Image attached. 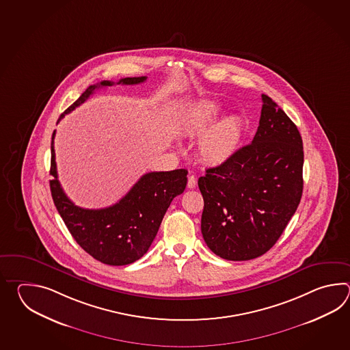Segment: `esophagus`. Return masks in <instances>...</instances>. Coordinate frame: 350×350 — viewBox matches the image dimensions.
I'll use <instances>...</instances> for the list:
<instances>
[{"instance_id":"34e87169","label":"esophagus","mask_w":350,"mask_h":350,"mask_svg":"<svg viewBox=\"0 0 350 350\" xmlns=\"http://www.w3.org/2000/svg\"><path fill=\"white\" fill-rule=\"evenodd\" d=\"M196 186V178L193 175H190L187 178V187L189 189H193Z\"/></svg>"}]
</instances>
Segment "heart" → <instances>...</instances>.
Segmentation results:
<instances>
[{
	"label": "heart",
	"instance_id": "obj_1",
	"mask_svg": "<svg viewBox=\"0 0 350 350\" xmlns=\"http://www.w3.org/2000/svg\"><path fill=\"white\" fill-rule=\"evenodd\" d=\"M221 106L214 100H201L186 112V135L200 139L199 157L208 165H223L238 154L245 137L244 121L235 115L225 116L215 124Z\"/></svg>",
	"mask_w": 350,
	"mask_h": 350
}]
</instances>
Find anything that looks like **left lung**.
Masks as SVG:
<instances>
[{
	"mask_svg": "<svg viewBox=\"0 0 350 350\" xmlns=\"http://www.w3.org/2000/svg\"><path fill=\"white\" fill-rule=\"evenodd\" d=\"M253 142L230 161L206 170L201 232L226 260H252L270 250L303 193V140L295 124L267 95Z\"/></svg>",
	"mask_w": 350,
	"mask_h": 350,
	"instance_id": "left-lung-1",
	"label": "left lung"
}]
</instances>
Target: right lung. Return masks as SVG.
Returning a JSON list of instances; mask_svg holds the SVG:
<instances>
[{"mask_svg": "<svg viewBox=\"0 0 350 350\" xmlns=\"http://www.w3.org/2000/svg\"><path fill=\"white\" fill-rule=\"evenodd\" d=\"M145 80L146 76L125 77L116 83L137 85ZM112 85L115 82L101 81L89 86L66 111L61 113L57 122L85 103L95 90ZM55 133L51 142L50 175L53 180H50V189L55 206L72 238L94 259L107 265H127L139 260L157 237L172 199L184 193L187 170L148 172L115 205L96 210L79 208L59 185L53 149Z\"/></svg>", "mask_w": 350, "mask_h": 350, "instance_id": "obj_1", "label": "right lung"}]
</instances>
